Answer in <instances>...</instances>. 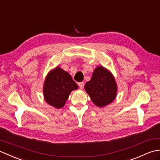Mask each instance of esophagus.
Instances as JSON below:
<instances>
[{
  "label": "esophagus",
  "instance_id": "obj_1",
  "mask_svg": "<svg viewBox=\"0 0 160 160\" xmlns=\"http://www.w3.org/2000/svg\"><path fill=\"white\" fill-rule=\"evenodd\" d=\"M78 86H79V87H80V89H83L84 86V82H79V83H78Z\"/></svg>",
  "mask_w": 160,
  "mask_h": 160
}]
</instances>
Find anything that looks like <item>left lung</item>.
Masks as SVG:
<instances>
[{
	"mask_svg": "<svg viewBox=\"0 0 160 160\" xmlns=\"http://www.w3.org/2000/svg\"><path fill=\"white\" fill-rule=\"evenodd\" d=\"M86 92L98 107L107 106L117 96L118 86L113 75L102 66L95 69L91 80L84 85Z\"/></svg>",
	"mask_w": 160,
	"mask_h": 160,
	"instance_id": "1",
	"label": "left lung"
}]
</instances>
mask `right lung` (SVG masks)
<instances>
[{
	"label": "right lung",
	"instance_id": "1",
	"mask_svg": "<svg viewBox=\"0 0 160 160\" xmlns=\"http://www.w3.org/2000/svg\"><path fill=\"white\" fill-rule=\"evenodd\" d=\"M78 89L71 75L56 67L50 71L43 84V96L45 102L56 108H62L71 91Z\"/></svg>",
	"mask_w": 160,
	"mask_h": 160
}]
</instances>
